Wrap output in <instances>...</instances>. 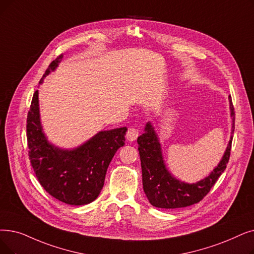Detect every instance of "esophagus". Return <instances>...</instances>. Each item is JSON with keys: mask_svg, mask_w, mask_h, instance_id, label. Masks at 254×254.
<instances>
[{"mask_svg": "<svg viewBox=\"0 0 254 254\" xmlns=\"http://www.w3.org/2000/svg\"><path fill=\"white\" fill-rule=\"evenodd\" d=\"M139 136V129L135 127H130L127 131V139L128 141H135Z\"/></svg>", "mask_w": 254, "mask_h": 254, "instance_id": "1", "label": "esophagus"}]
</instances>
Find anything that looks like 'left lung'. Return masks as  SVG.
<instances>
[{
  "label": "left lung",
  "instance_id": "1",
  "mask_svg": "<svg viewBox=\"0 0 254 254\" xmlns=\"http://www.w3.org/2000/svg\"><path fill=\"white\" fill-rule=\"evenodd\" d=\"M231 116L234 117L233 133L235 130V109L229 96ZM138 150L141 160L142 183L149 202L156 207L178 208L185 207L201 201L204 196L212 189L220 175L226 169L230 157L231 142L230 138L224 156L214 171L204 180L196 184H185L170 175L165 168L162 157L161 144L154 133L152 126L148 123L145 131L137 139Z\"/></svg>",
  "mask_w": 254,
  "mask_h": 254
}]
</instances>
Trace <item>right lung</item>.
Returning <instances> with one entry per match:
<instances>
[{"label":"right lung","mask_w":254,"mask_h":254,"mask_svg":"<svg viewBox=\"0 0 254 254\" xmlns=\"http://www.w3.org/2000/svg\"><path fill=\"white\" fill-rule=\"evenodd\" d=\"M61 59L62 55L49 65L42 79L57 67ZM127 130V127H120L100 131L73 150L55 147L42 133L36 90L27 116V140L29 160L38 182L51 196L64 203L84 205L92 202L103 189L110 162L125 144Z\"/></svg>","instance_id":"right-lung-1"}]
</instances>
